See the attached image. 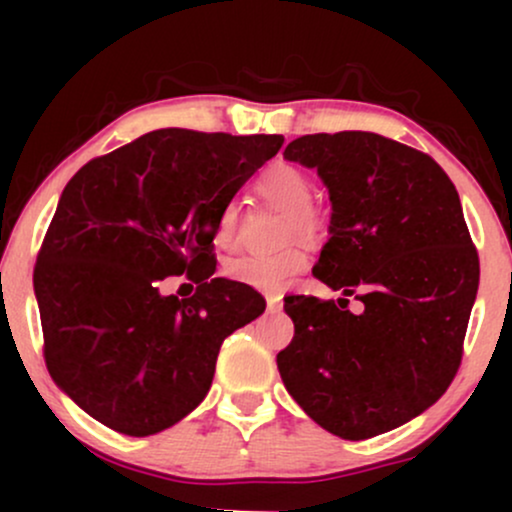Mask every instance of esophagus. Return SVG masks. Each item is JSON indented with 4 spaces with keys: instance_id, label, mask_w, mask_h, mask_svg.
Segmentation results:
<instances>
[{
    "instance_id": "1",
    "label": "esophagus",
    "mask_w": 512,
    "mask_h": 512,
    "mask_svg": "<svg viewBox=\"0 0 512 512\" xmlns=\"http://www.w3.org/2000/svg\"><path fill=\"white\" fill-rule=\"evenodd\" d=\"M284 303H281L279 296H267V310L269 313H281Z\"/></svg>"
}]
</instances>
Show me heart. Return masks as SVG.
<instances>
[{
    "label": "heart",
    "instance_id": "1",
    "mask_svg": "<svg viewBox=\"0 0 512 512\" xmlns=\"http://www.w3.org/2000/svg\"><path fill=\"white\" fill-rule=\"evenodd\" d=\"M255 190L264 202L289 211L286 219L284 238H305L315 240L327 231L325 211L313 204V180L305 170L281 163L272 166L257 178ZM219 248H233L238 238V207L228 204L216 219L214 231ZM310 264V252L305 245H291V248L276 252V255H248L228 262L226 272L233 281L252 286L264 293H279L296 281Z\"/></svg>",
    "mask_w": 512,
    "mask_h": 512
}]
</instances>
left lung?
I'll use <instances>...</instances> for the list:
<instances>
[{"mask_svg":"<svg viewBox=\"0 0 512 512\" xmlns=\"http://www.w3.org/2000/svg\"><path fill=\"white\" fill-rule=\"evenodd\" d=\"M284 158L330 187L332 238L313 274L363 313L286 296L281 380L305 414L344 440L407 424L448 390L479 289V255L455 185L431 156L375 132L305 134Z\"/></svg>","mask_w":512,"mask_h":512,"instance_id":"left-lung-1","label":"left lung"}]
</instances>
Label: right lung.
Segmentation results:
<instances>
[{
    "label": "right lung",
    "instance_id": "1",
    "mask_svg": "<svg viewBox=\"0 0 512 512\" xmlns=\"http://www.w3.org/2000/svg\"><path fill=\"white\" fill-rule=\"evenodd\" d=\"M284 144L156 129L88 161L64 187L33 269L52 380L86 414L154 436L207 397L223 339L264 313L216 272V219ZM198 284L161 297L168 275Z\"/></svg>",
    "mask_w": 512,
    "mask_h": 512
}]
</instances>
